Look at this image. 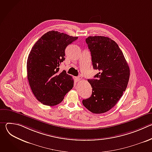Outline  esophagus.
I'll return each mask as SVG.
<instances>
[{"mask_svg": "<svg viewBox=\"0 0 152 152\" xmlns=\"http://www.w3.org/2000/svg\"><path fill=\"white\" fill-rule=\"evenodd\" d=\"M82 79V77H81V76H78V77H76V80H77V82L80 81Z\"/></svg>", "mask_w": 152, "mask_h": 152, "instance_id": "obj_1", "label": "esophagus"}]
</instances>
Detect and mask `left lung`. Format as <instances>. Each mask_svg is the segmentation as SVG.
I'll return each mask as SVG.
<instances>
[{"mask_svg": "<svg viewBox=\"0 0 152 152\" xmlns=\"http://www.w3.org/2000/svg\"><path fill=\"white\" fill-rule=\"evenodd\" d=\"M86 42L91 52L93 69L99 72L88 79L92 87L91 97L82 100L94 114L104 113L113 108L125 91L130 76L128 64L117 43L103 36H90Z\"/></svg>", "mask_w": 152, "mask_h": 152, "instance_id": "1", "label": "left lung"}]
</instances>
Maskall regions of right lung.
I'll list each match as a JSON object with an SVG mask.
<instances>
[{
  "instance_id": "add662e5",
  "label": "right lung",
  "mask_w": 152,
  "mask_h": 152,
  "mask_svg": "<svg viewBox=\"0 0 152 152\" xmlns=\"http://www.w3.org/2000/svg\"><path fill=\"white\" fill-rule=\"evenodd\" d=\"M78 38L52 31L34 45L27 60L28 79L36 99L47 106L60 103L73 87V77L59 66L65 60V50Z\"/></svg>"
}]
</instances>
